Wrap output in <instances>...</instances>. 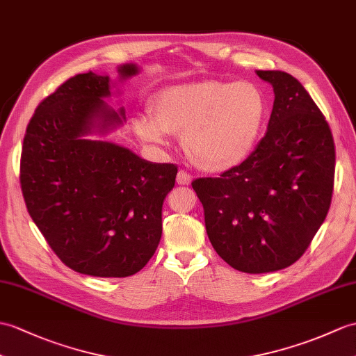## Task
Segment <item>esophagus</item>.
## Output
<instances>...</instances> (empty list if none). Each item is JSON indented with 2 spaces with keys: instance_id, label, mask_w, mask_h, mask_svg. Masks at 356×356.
<instances>
[{
  "instance_id": "34e87169",
  "label": "esophagus",
  "mask_w": 356,
  "mask_h": 356,
  "mask_svg": "<svg viewBox=\"0 0 356 356\" xmlns=\"http://www.w3.org/2000/svg\"><path fill=\"white\" fill-rule=\"evenodd\" d=\"M176 180H177L179 185H189V184H191V180H193V176L189 175V172L180 170L177 172V179Z\"/></svg>"
}]
</instances>
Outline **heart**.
<instances>
[{
	"instance_id": "b5f03b06",
	"label": "heart",
	"mask_w": 356,
	"mask_h": 356,
	"mask_svg": "<svg viewBox=\"0 0 356 356\" xmlns=\"http://www.w3.org/2000/svg\"><path fill=\"white\" fill-rule=\"evenodd\" d=\"M266 100L249 81H198L161 90L148 103L152 118L135 120L140 139L165 144V134L181 135V147L198 168L227 171L252 152L266 120Z\"/></svg>"
}]
</instances>
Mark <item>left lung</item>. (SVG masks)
<instances>
[{"label":"left lung","mask_w":356,"mask_h":356,"mask_svg":"<svg viewBox=\"0 0 356 356\" xmlns=\"http://www.w3.org/2000/svg\"><path fill=\"white\" fill-rule=\"evenodd\" d=\"M256 74L275 90L266 136L238 167L193 181L212 247L250 275L290 267L307 252L335 175L332 131L307 89L284 71Z\"/></svg>","instance_id":"1"}]
</instances>
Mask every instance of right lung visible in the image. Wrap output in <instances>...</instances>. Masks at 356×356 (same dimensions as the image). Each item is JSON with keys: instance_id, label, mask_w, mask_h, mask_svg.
Masks as SVG:
<instances>
[{"instance_id": "add662e5", "label": "right lung", "mask_w": 356, "mask_h": 356, "mask_svg": "<svg viewBox=\"0 0 356 356\" xmlns=\"http://www.w3.org/2000/svg\"><path fill=\"white\" fill-rule=\"evenodd\" d=\"M121 79L138 66L121 65ZM111 80L94 72L68 79L29 122L19 181L31 220L66 267L97 277L144 268L162 235V204L176 184L175 163H153L117 144L83 139L117 127L103 98Z\"/></svg>"}]
</instances>
